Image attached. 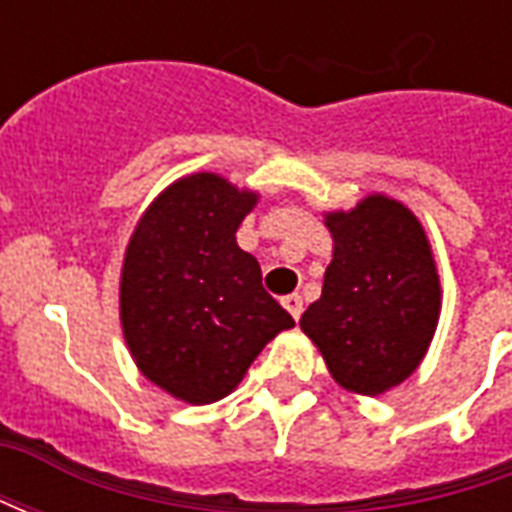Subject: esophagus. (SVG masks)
<instances>
[{"instance_id":"esophagus-1","label":"esophagus","mask_w":512,"mask_h":512,"mask_svg":"<svg viewBox=\"0 0 512 512\" xmlns=\"http://www.w3.org/2000/svg\"><path fill=\"white\" fill-rule=\"evenodd\" d=\"M282 307L293 315V321H299L301 318V310H304V301H301L299 293H290V296H285L282 299Z\"/></svg>"}]
</instances>
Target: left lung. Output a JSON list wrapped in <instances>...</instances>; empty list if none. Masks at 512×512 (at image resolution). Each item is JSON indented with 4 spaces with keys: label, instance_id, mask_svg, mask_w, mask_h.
I'll return each instance as SVG.
<instances>
[{
    "label": "left lung",
    "instance_id": "8db88e82",
    "mask_svg": "<svg viewBox=\"0 0 512 512\" xmlns=\"http://www.w3.org/2000/svg\"><path fill=\"white\" fill-rule=\"evenodd\" d=\"M326 227L332 263L301 329L343 389L384 395L417 370L439 323L441 285L428 235L403 202L384 194L326 213Z\"/></svg>",
    "mask_w": 512,
    "mask_h": 512
}]
</instances>
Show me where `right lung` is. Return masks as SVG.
I'll use <instances>...</instances> for the list:
<instances>
[{
    "label": "right lung",
    "instance_id": "add662e5",
    "mask_svg": "<svg viewBox=\"0 0 512 512\" xmlns=\"http://www.w3.org/2000/svg\"><path fill=\"white\" fill-rule=\"evenodd\" d=\"M255 191L216 172L175 180L150 202L126 246L120 323L147 381L191 406L222 400L293 318L263 288L235 230Z\"/></svg>",
    "mask_w": 512,
    "mask_h": 512
}]
</instances>
